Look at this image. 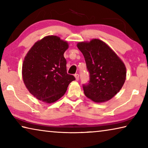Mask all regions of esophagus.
I'll list each match as a JSON object with an SVG mask.
<instances>
[{
    "instance_id": "esophagus-1",
    "label": "esophagus",
    "mask_w": 148,
    "mask_h": 148,
    "mask_svg": "<svg viewBox=\"0 0 148 148\" xmlns=\"http://www.w3.org/2000/svg\"><path fill=\"white\" fill-rule=\"evenodd\" d=\"M74 76H75V78H76V80H78L79 79V74H74Z\"/></svg>"
}]
</instances>
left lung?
I'll return each mask as SVG.
<instances>
[{
    "mask_svg": "<svg viewBox=\"0 0 148 148\" xmlns=\"http://www.w3.org/2000/svg\"><path fill=\"white\" fill-rule=\"evenodd\" d=\"M77 47L83 53L89 72L84 94L95 102L109 101L122 88L126 79V67L109 46L99 39L81 42Z\"/></svg>",
    "mask_w": 148,
    "mask_h": 148,
    "instance_id": "1",
    "label": "left lung"
}]
</instances>
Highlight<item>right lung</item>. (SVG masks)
Listing matches in <instances>:
<instances>
[{
    "instance_id": "1",
    "label": "right lung",
    "mask_w": 148,
    "mask_h": 148,
    "mask_svg": "<svg viewBox=\"0 0 148 148\" xmlns=\"http://www.w3.org/2000/svg\"><path fill=\"white\" fill-rule=\"evenodd\" d=\"M69 44L57 36H47L37 41L25 57L22 77L29 91L35 98L53 103L64 95L72 75L66 72L64 53Z\"/></svg>"
}]
</instances>
